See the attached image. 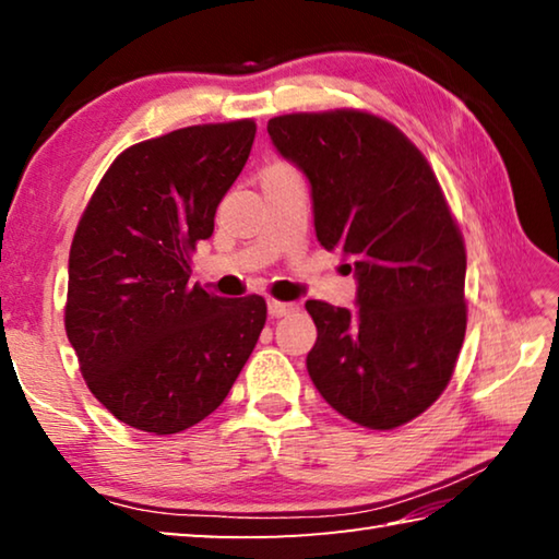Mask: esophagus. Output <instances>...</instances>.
Masks as SVG:
<instances>
[{
  "label": "esophagus",
  "instance_id": "obj_1",
  "mask_svg": "<svg viewBox=\"0 0 559 559\" xmlns=\"http://www.w3.org/2000/svg\"><path fill=\"white\" fill-rule=\"evenodd\" d=\"M293 310H298L296 302H283V300L269 298V316H271V318H283V316L293 313Z\"/></svg>",
  "mask_w": 559,
  "mask_h": 559
}]
</instances>
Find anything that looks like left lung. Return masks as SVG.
Wrapping results in <instances>:
<instances>
[{"instance_id":"obj_1","label":"left lung","mask_w":559,"mask_h":559,"mask_svg":"<svg viewBox=\"0 0 559 559\" xmlns=\"http://www.w3.org/2000/svg\"><path fill=\"white\" fill-rule=\"evenodd\" d=\"M269 135L310 182L320 246L357 278L355 310L306 302L310 380L359 427H402L447 390L466 335V249L439 179L372 112H290Z\"/></svg>"}]
</instances>
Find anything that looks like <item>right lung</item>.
I'll return each mask as SVG.
<instances>
[{"instance_id":"obj_1","label":"right lung","mask_w":559,"mask_h":559,"mask_svg":"<svg viewBox=\"0 0 559 559\" xmlns=\"http://www.w3.org/2000/svg\"><path fill=\"white\" fill-rule=\"evenodd\" d=\"M257 122H210L128 147L69 257L66 335L93 396L128 427L177 433L219 406L266 323L261 296L189 283V253L249 159Z\"/></svg>"}]
</instances>
